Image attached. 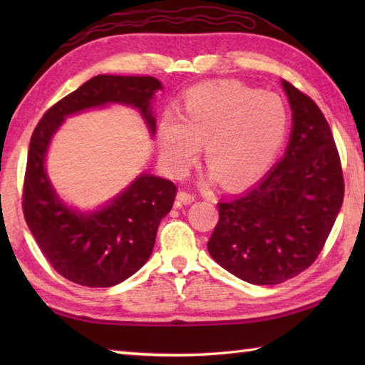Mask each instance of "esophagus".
Segmentation results:
<instances>
[{"mask_svg": "<svg viewBox=\"0 0 365 365\" xmlns=\"http://www.w3.org/2000/svg\"><path fill=\"white\" fill-rule=\"evenodd\" d=\"M177 200L182 202V205H190V202H193L196 200V195L191 193L188 190H180L177 195Z\"/></svg>", "mask_w": 365, "mask_h": 365, "instance_id": "obj_1", "label": "esophagus"}]
</instances>
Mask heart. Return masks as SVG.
Here are the masks:
<instances>
[{
	"label": "heart",
	"instance_id": "heart-1",
	"mask_svg": "<svg viewBox=\"0 0 365 365\" xmlns=\"http://www.w3.org/2000/svg\"><path fill=\"white\" fill-rule=\"evenodd\" d=\"M288 132V109L280 96L240 82L190 90L180 117L168 113L159 127L165 164L187 172L206 143L207 163L228 188L261 177L279 154Z\"/></svg>",
	"mask_w": 365,
	"mask_h": 365
}]
</instances>
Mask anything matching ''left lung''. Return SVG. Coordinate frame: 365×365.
<instances>
[{
	"mask_svg": "<svg viewBox=\"0 0 365 365\" xmlns=\"http://www.w3.org/2000/svg\"><path fill=\"white\" fill-rule=\"evenodd\" d=\"M293 130L279 164L243 195L219 202L207 242L215 262L252 285H277L311 267L343 205L333 133L312 98L283 80Z\"/></svg>",
	"mask_w": 365,
	"mask_h": 365,
	"instance_id": "left-lung-1",
	"label": "left lung"
}]
</instances>
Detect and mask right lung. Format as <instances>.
Returning <instances> with one entry per match:
<instances>
[{
    "mask_svg": "<svg viewBox=\"0 0 365 365\" xmlns=\"http://www.w3.org/2000/svg\"><path fill=\"white\" fill-rule=\"evenodd\" d=\"M159 88V80L153 77L96 76L53 104L30 138L24 217L51 267L77 285L108 288L133 275L151 256L159 222L172 209L177 187L145 174L101 211L76 212L58 200L46 177L43 164L49 140L66 115L106 103L140 109L154 133L150 101Z\"/></svg>",
    "mask_w": 365,
    "mask_h": 365,
    "instance_id": "right-lung-1",
    "label": "right lung"
}]
</instances>
